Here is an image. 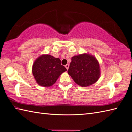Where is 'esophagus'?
I'll list each match as a JSON object with an SVG mask.
<instances>
[{"label": "esophagus", "mask_w": 132, "mask_h": 132, "mask_svg": "<svg viewBox=\"0 0 132 132\" xmlns=\"http://www.w3.org/2000/svg\"><path fill=\"white\" fill-rule=\"evenodd\" d=\"M65 68L67 69V70H68L69 68V64H67L65 65Z\"/></svg>", "instance_id": "esophagus-1"}]
</instances>
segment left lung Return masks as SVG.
<instances>
[{"label":"left lung","instance_id":"left-lung-1","mask_svg":"<svg viewBox=\"0 0 132 132\" xmlns=\"http://www.w3.org/2000/svg\"><path fill=\"white\" fill-rule=\"evenodd\" d=\"M68 74L74 82L82 87L95 83L100 77V67L94 56L83 54L71 58Z\"/></svg>","mask_w":132,"mask_h":132}]
</instances>
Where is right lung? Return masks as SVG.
<instances>
[{"label":"right lung","mask_w":132,"mask_h":132,"mask_svg":"<svg viewBox=\"0 0 132 132\" xmlns=\"http://www.w3.org/2000/svg\"><path fill=\"white\" fill-rule=\"evenodd\" d=\"M67 69L62 65L60 58L50 55L39 57L33 64L32 72L38 85L49 87L54 84L60 75Z\"/></svg>","instance_id":"obj_1"}]
</instances>
